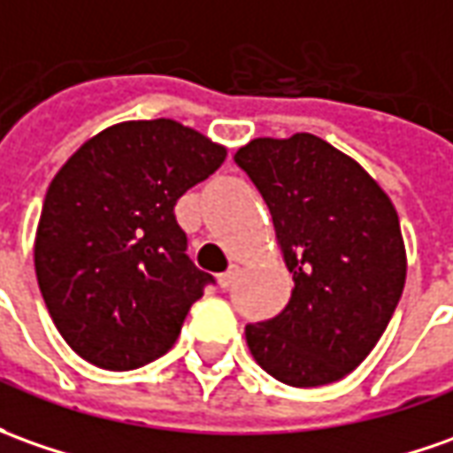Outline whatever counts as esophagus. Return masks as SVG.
Segmentation results:
<instances>
[{
	"instance_id": "esophagus-1",
	"label": "esophagus",
	"mask_w": 453,
	"mask_h": 453,
	"mask_svg": "<svg viewBox=\"0 0 453 453\" xmlns=\"http://www.w3.org/2000/svg\"><path fill=\"white\" fill-rule=\"evenodd\" d=\"M238 265H230L226 270V273H220V275H218V285H220V288H223V290H227V288H230V285H233V282H235V278H238Z\"/></svg>"
}]
</instances>
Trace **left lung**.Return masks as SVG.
<instances>
[{
  "label": "left lung",
  "mask_w": 453,
  "mask_h": 453,
  "mask_svg": "<svg viewBox=\"0 0 453 453\" xmlns=\"http://www.w3.org/2000/svg\"><path fill=\"white\" fill-rule=\"evenodd\" d=\"M235 163L267 203L295 280L280 315L245 325L252 357L290 387L342 380L380 342L404 290L395 205L359 163L312 134L255 138Z\"/></svg>",
  "instance_id": "left-lung-1"
}]
</instances>
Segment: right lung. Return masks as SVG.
<instances>
[{"label": "right lung", "mask_w": 453, "mask_h": 453, "mask_svg": "<svg viewBox=\"0 0 453 453\" xmlns=\"http://www.w3.org/2000/svg\"><path fill=\"white\" fill-rule=\"evenodd\" d=\"M226 149L171 119L111 126L46 190L34 267L66 344L101 369L163 357L213 275L188 257L175 203L213 175Z\"/></svg>", "instance_id": "1"}]
</instances>
